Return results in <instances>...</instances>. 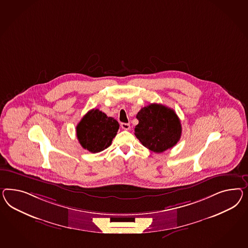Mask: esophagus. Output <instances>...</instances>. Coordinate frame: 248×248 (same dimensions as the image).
Instances as JSON below:
<instances>
[{"instance_id":"34e87169","label":"esophagus","mask_w":248,"mask_h":248,"mask_svg":"<svg viewBox=\"0 0 248 248\" xmlns=\"http://www.w3.org/2000/svg\"><path fill=\"white\" fill-rule=\"evenodd\" d=\"M121 127L123 128L124 130H130V124H126V123H122L121 124Z\"/></svg>"}]
</instances>
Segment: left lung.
I'll list each match as a JSON object with an SVG mask.
<instances>
[{
    "label": "left lung",
    "mask_w": 248,
    "mask_h": 248,
    "mask_svg": "<svg viewBox=\"0 0 248 248\" xmlns=\"http://www.w3.org/2000/svg\"><path fill=\"white\" fill-rule=\"evenodd\" d=\"M139 124L134 134L144 147L161 154L180 141L181 124L174 110L161 104H151L136 114Z\"/></svg>",
    "instance_id": "left-lung-1"
}]
</instances>
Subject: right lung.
<instances>
[{
  "label": "right lung",
  "mask_w": 248,
  "mask_h": 248,
  "mask_svg": "<svg viewBox=\"0 0 248 248\" xmlns=\"http://www.w3.org/2000/svg\"><path fill=\"white\" fill-rule=\"evenodd\" d=\"M119 129L118 122L98 109L88 111L77 126L81 146L90 153H100L109 147Z\"/></svg>",
  "instance_id": "obj_1"
}]
</instances>
